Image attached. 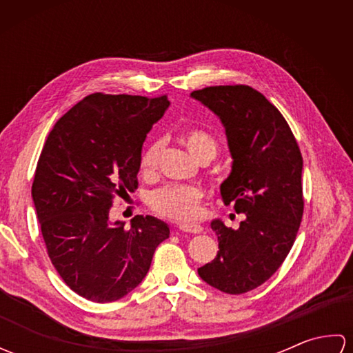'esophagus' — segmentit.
<instances>
[{
	"instance_id": "1",
	"label": "esophagus",
	"mask_w": 353,
	"mask_h": 353,
	"mask_svg": "<svg viewBox=\"0 0 353 353\" xmlns=\"http://www.w3.org/2000/svg\"><path fill=\"white\" fill-rule=\"evenodd\" d=\"M179 230L185 232V234H200L203 228H201L200 224H181Z\"/></svg>"
}]
</instances>
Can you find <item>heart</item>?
<instances>
[{"mask_svg":"<svg viewBox=\"0 0 353 353\" xmlns=\"http://www.w3.org/2000/svg\"><path fill=\"white\" fill-rule=\"evenodd\" d=\"M183 142L199 161L216 154V141L203 129H188L183 133ZM163 150L161 139L153 141L141 154L139 168L144 176H152L157 170ZM203 191L191 185H167L156 190L150 197V205L157 214L176 221H192L197 219Z\"/></svg>","mask_w":353,"mask_h":353,"instance_id":"1","label":"heart"}]
</instances>
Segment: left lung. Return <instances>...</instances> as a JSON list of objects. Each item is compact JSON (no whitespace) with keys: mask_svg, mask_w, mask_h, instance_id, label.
I'll return each mask as SVG.
<instances>
[{"mask_svg":"<svg viewBox=\"0 0 353 353\" xmlns=\"http://www.w3.org/2000/svg\"><path fill=\"white\" fill-rule=\"evenodd\" d=\"M226 129L230 176L220 186L223 201L245 214L236 230L214 220L219 253L199 268L201 279L228 294H243L282 265L303 215L301 148L274 104L247 85L192 91Z\"/></svg>","mask_w":353,"mask_h":353,"instance_id":"obj_1","label":"left lung"}]
</instances>
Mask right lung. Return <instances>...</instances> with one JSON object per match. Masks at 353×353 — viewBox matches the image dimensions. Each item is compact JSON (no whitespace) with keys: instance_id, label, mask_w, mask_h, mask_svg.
<instances>
[{"instance_id":"obj_1","label":"right lung","mask_w":353,"mask_h":353,"mask_svg":"<svg viewBox=\"0 0 353 353\" xmlns=\"http://www.w3.org/2000/svg\"><path fill=\"white\" fill-rule=\"evenodd\" d=\"M168 95L85 97L59 118L37 161L32 197L47 253L68 287L88 301L124 297L144 279L170 228L137 215L112 224L115 197L138 188L142 144Z\"/></svg>"}]
</instances>
